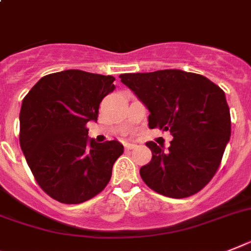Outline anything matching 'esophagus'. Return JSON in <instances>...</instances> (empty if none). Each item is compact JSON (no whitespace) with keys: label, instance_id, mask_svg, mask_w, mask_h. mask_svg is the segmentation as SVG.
Masks as SVG:
<instances>
[{"label":"esophagus","instance_id":"obj_1","mask_svg":"<svg viewBox=\"0 0 251 251\" xmlns=\"http://www.w3.org/2000/svg\"><path fill=\"white\" fill-rule=\"evenodd\" d=\"M134 146H136V145L130 144V142H126V144H124V148L127 149V150H132V149H133Z\"/></svg>","mask_w":251,"mask_h":251}]
</instances>
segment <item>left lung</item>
Here are the masks:
<instances>
[{"label": "left lung", "instance_id": "obj_1", "mask_svg": "<svg viewBox=\"0 0 251 251\" xmlns=\"http://www.w3.org/2000/svg\"><path fill=\"white\" fill-rule=\"evenodd\" d=\"M119 78L149 109V127L173 136L167 150L152 141L146 144L152 158L141 167V178L168 198H188L200 191L219 168L231 136L222 88L206 76L178 69Z\"/></svg>", "mask_w": 251, "mask_h": 251}]
</instances>
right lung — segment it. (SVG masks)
Segmentation results:
<instances>
[{"instance_id": "1", "label": "right lung", "mask_w": 251, "mask_h": 251, "mask_svg": "<svg viewBox=\"0 0 251 251\" xmlns=\"http://www.w3.org/2000/svg\"><path fill=\"white\" fill-rule=\"evenodd\" d=\"M115 78L83 70L42 76L20 109V148L43 191L64 204H80L100 194L123 154L119 141L99 144L86 124L97 121Z\"/></svg>"}]
</instances>
